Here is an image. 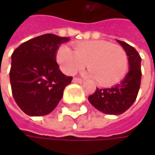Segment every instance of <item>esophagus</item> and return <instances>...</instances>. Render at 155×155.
<instances>
[{"label": "esophagus", "instance_id": "obj_1", "mask_svg": "<svg viewBox=\"0 0 155 155\" xmlns=\"http://www.w3.org/2000/svg\"><path fill=\"white\" fill-rule=\"evenodd\" d=\"M72 82L73 83H78V84H83L84 83V81L80 79V78H74L73 79H72Z\"/></svg>", "mask_w": 155, "mask_h": 155}]
</instances>
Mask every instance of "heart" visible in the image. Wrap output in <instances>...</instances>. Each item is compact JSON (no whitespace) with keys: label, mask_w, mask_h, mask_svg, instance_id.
<instances>
[{"label":"heart","mask_w":155,"mask_h":155,"mask_svg":"<svg viewBox=\"0 0 155 155\" xmlns=\"http://www.w3.org/2000/svg\"><path fill=\"white\" fill-rule=\"evenodd\" d=\"M57 61L63 72L73 75L87 64L90 76L102 86H111L124 78L128 68V54L122 45L105 40H90L78 43L74 51L61 45Z\"/></svg>","instance_id":"1"}]
</instances>
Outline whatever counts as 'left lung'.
Segmentation results:
<instances>
[{
	"label": "left lung",
	"instance_id": "8db88e82",
	"mask_svg": "<svg viewBox=\"0 0 155 155\" xmlns=\"http://www.w3.org/2000/svg\"><path fill=\"white\" fill-rule=\"evenodd\" d=\"M128 54V72L119 84L107 89L97 88L88 100L99 111L107 115H120L134 104L139 92L141 79V58L133 46L116 39Z\"/></svg>",
	"mask_w": 155,
	"mask_h": 155
}]
</instances>
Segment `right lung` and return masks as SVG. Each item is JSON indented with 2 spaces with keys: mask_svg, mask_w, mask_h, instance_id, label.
I'll use <instances>...</instances> for the list:
<instances>
[{
  "mask_svg": "<svg viewBox=\"0 0 155 155\" xmlns=\"http://www.w3.org/2000/svg\"><path fill=\"white\" fill-rule=\"evenodd\" d=\"M69 39L46 33L22 43L13 52L9 72L12 94L28 116L51 113L72 80L63 74L56 61L58 47Z\"/></svg>",
  "mask_w": 155,
  "mask_h": 155,
  "instance_id": "right-lung-1",
  "label": "right lung"
}]
</instances>
